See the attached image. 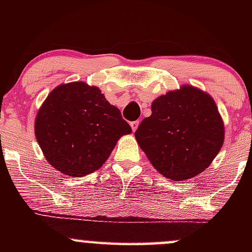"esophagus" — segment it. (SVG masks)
<instances>
[{
  "label": "esophagus",
  "mask_w": 252,
  "mask_h": 252,
  "mask_svg": "<svg viewBox=\"0 0 252 252\" xmlns=\"http://www.w3.org/2000/svg\"><path fill=\"white\" fill-rule=\"evenodd\" d=\"M138 124H140V121H132V122H130V126H131L132 131H136V129L138 128Z\"/></svg>",
  "instance_id": "1"
}]
</instances>
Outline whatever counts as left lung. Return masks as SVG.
<instances>
[{"instance_id": "obj_1", "label": "left lung", "mask_w": 252, "mask_h": 252, "mask_svg": "<svg viewBox=\"0 0 252 252\" xmlns=\"http://www.w3.org/2000/svg\"><path fill=\"white\" fill-rule=\"evenodd\" d=\"M135 137L161 174L182 181L210 166L224 142V126L209 94L182 86L156 98Z\"/></svg>"}]
</instances>
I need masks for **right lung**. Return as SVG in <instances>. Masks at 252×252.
I'll return each mask as SVG.
<instances>
[{"label": "right lung", "instance_id": "obj_1", "mask_svg": "<svg viewBox=\"0 0 252 252\" xmlns=\"http://www.w3.org/2000/svg\"><path fill=\"white\" fill-rule=\"evenodd\" d=\"M131 128L100 90L76 82L48 94L35 120V136L46 160L70 176L96 172L121 136Z\"/></svg>", "mask_w": 252, "mask_h": 252}]
</instances>
